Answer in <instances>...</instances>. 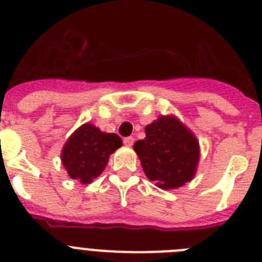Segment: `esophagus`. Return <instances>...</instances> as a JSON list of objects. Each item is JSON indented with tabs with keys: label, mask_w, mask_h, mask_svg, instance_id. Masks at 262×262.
Segmentation results:
<instances>
[{
	"label": "esophagus",
	"mask_w": 262,
	"mask_h": 262,
	"mask_svg": "<svg viewBox=\"0 0 262 262\" xmlns=\"http://www.w3.org/2000/svg\"><path fill=\"white\" fill-rule=\"evenodd\" d=\"M123 143L126 147H133L134 144V138L133 136H128V138H124L123 139Z\"/></svg>",
	"instance_id": "1"
}]
</instances>
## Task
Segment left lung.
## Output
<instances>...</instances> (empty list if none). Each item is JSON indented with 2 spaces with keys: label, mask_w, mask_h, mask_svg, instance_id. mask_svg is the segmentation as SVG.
Returning a JSON list of instances; mask_svg holds the SVG:
<instances>
[{
  "label": "left lung",
  "mask_w": 262,
  "mask_h": 262,
  "mask_svg": "<svg viewBox=\"0 0 262 262\" xmlns=\"http://www.w3.org/2000/svg\"><path fill=\"white\" fill-rule=\"evenodd\" d=\"M148 179L171 189L193 178L199 162V143L175 117H160L145 127V139L134 144Z\"/></svg>",
  "instance_id": "1"
}]
</instances>
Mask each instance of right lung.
I'll return each instance as SVG.
<instances>
[{
  "instance_id": "1",
  "label": "right lung",
  "mask_w": 262,
  "mask_h": 262,
  "mask_svg": "<svg viewBox=\"0 0 262 262\" xmlns=\"http://www.w3.org/2000/svg\"><path fill=\"white\" fill-rule=\"evenodd\" d=\"M117 134H105L90 123L79 127L64 144L62 164L67 174L80 183H91L106 166L109 156L122 147Z\"/></svg>"
}]
</instances>
